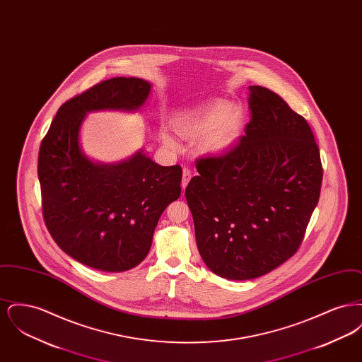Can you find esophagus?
<instances>
[{"instance_id":"34e87169","label":"esophagus","mask_w":362,"mask_h":362,"mask_svg":"<svg viewBox=\"0 0 362 362\" xmlns=\"http://www.w3.org/2000/svg\"><path fill=\"white\" fill-rule=\"evenodd\" d=\"M189 179H191V171L189 168H183V177H182V189H185L189 185Z\"/></svg>"}]
</instances>
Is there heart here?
<instances>
[{"instance_id":"b5f03b06","label":"heart","mask_w":362,"mask_h":362,"mask_svg":"<svg viewBox=\"0 0 362 362\" xmlns=\"http://www.w3.org/2000/svg\"><path fill=\"white\" fill-rule=\"evenodd\" d=\"M244 124L243 111L238 105L214 103L197 112H189L176 121V132L187 139L202 138V149L207 153H224L240 137ZM163 141L173 145V139L163 134Z\"/></svg>"}]
</instances>
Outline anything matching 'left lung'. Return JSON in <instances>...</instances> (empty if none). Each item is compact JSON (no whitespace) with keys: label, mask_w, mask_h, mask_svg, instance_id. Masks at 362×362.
I'll list each match as a JSON object with an SVG mask.
<instances>
[{"label":"left lung","mask_w":362,"mask_h":362,"mask_svg":"<svg viewBox=\"0 0 362 362\" xmlns=\"http://www.w3.org/2000/svg\"><path fill=\"white\" fill-rule=\"evenodd\" d=\"M248 89L245 134L226 155L198 158L186 189L201 257L214 274L238 281L292 258L323 179L308 122L273 90Z\"/></svg>","instance_id":"obj_1"}]
</instances>
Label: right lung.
Wrapping results in <instances>:
<instances>
[{
	"mask_svg": "<svg viewBox=\"0 0 362 362\" xmlns=\"http://www.w3.org/2000/svg\"><path fill=\"white\" fill-rule=\"evenodd\" d=\"M151 83L115 77L62 104L43 138L37 158L42 209L58 247L77 262L126 272L148 255L156 225L180 197V165L163 167L142 151L117 164L89 160L80 146L86 112L136 111Z\"/></svg>",
	"mask_w": 362,
	"mask_h": 362,
	"instance_id": "1",
	"label": "right lung"
}]
</instances>
